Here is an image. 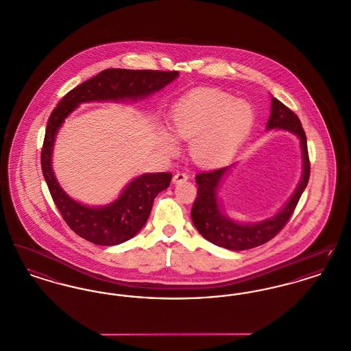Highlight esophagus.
Returning <instances> with one entry per match:
<instances>
[{"label": "esophagus", "mask_w": 351, "mask_h": 351, "mask_svg": "<svg viewBox=\"0 0 351 351\" xmlns=\"http://www.w3.org/2000/svg\"><path fill=\"white\" fill-rule=\"evenodd\" d=\"M185 180H188V175L185 172H178L172 178V183L173 184L182 183V182H185Z\"/></svg>", "instance_id": "esophagus-1"}]
</instances>
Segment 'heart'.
I'll list each match as a JSON object with an SVG mask.
<instances>
[{
  "label": "heart",
  "instance_id": "obj_1",
  "mask_svg": "<svg viewBox=\"0 0 351 351\" xmlns=\"http://www.w3.org/2000/svg\"><path fill=\"white\" fill-rule=\"evenodd\" d=\"M254 110L245 101L219 90H196L179 101L171 114L172 134L191 142V156L202 167H217L232 158L250 134ZM168 149L172 136L160 132Z\"/></svg>",
  "mask_w": 351,
  "mask_h": 351
}]
</instances>
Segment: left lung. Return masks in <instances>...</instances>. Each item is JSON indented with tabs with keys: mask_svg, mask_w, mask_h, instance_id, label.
<instances>
[{
	"mask_svg": "<svg viewBox=\"0 0 351 351\" xmlns=\"http://www.w3.org/2000/svg\"><path fill=\"white\" fill-rule=\"evenodd\" d=\"M280 129L298 135L300 139L302 173L298 188L283 208L274 215L259 222L241 223L228 217L218 201V186L222 179L228 175L233 165L226 167L205 171L196 175L197 196L193 202L191 217L199 233L209 242L225 247L228 250L241 251L261 246L272 239L279 233L292 216L298 202L300 200L304 189L311 175V163L308 156L306 135L301 126L299 117L284 105L283 102L272 97L271 116L268 118L267 130Z\"/></svg>",
	"mask_w": 351,
	"mask_h": 351,
	"instance_id": "obj_1",
	"label": "left lung"
}]
</instances>
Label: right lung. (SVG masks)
<instances>
[{
    "mask_svg": "<svg viewBox=\"0 0 351 351\" xmlns=\"http://www.w3.org/2000/svg\"><path fill=\"white\" fill-rule=\"evenodd\" d=\"M178 76V71L109 68L69 90L52 110L40 154L42 172L66 223L84 239L100 246H114L133 238L150 216L154 199L169 186L172 173H143L128 184L117 200L109 205H84L68 196L52 171V149L59 128L83 102L142 100L163 89Z\"/></svg>",
    "mask_w": 351,
    "mask_h": 351,
    "instance_id": "right-lung-1",
    "label": "right lung"
}]
</instances>
